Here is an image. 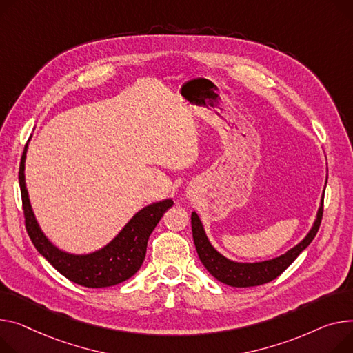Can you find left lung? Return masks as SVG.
Wrapping results in <instances>:
<instances>
[{
	"instance_id": "left-lung-1",
	"label": "left lung",
	"mask_w": 353,
	"mask_h": 353,
	"mask_svg": "<svg viewBox=\"0 0 353 353\" xmlns=\"http://www.w3.org/2000/svg\"><path fill=\"white\" fill-rule=\"evenodd\" d=\"M326 180H327V174H326ZM325 187H326V181H325ZM323 194L325 192H322L319 208L316 211L315 220L307 236H305L296 245L290 248L287 252L270 258V260L255 261V263L234 261V260H230V258H227L225 255H223L220 251H217V248L210 243L207 237L200 216L196 213V211H193L192 213L193 240H194V245H196L200 261L211 275H213L216 279H219L220 283L227 284L230 287L247 288V287H256V285L270 283V281L275 279L278 275L283 274L295 261V258L315 239L321 225V220H322Z\"/></svg>"
}]
</instances>
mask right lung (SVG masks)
I'll return each instance as SVG.
<instances>
[{"mask_svg":"<svg viewBox=\"0 0 353 353\" xmlns=\"http://www.w3.org/2000/svg\"><path fill=\"white\" fill-rule=\"evenodd\" d=\"M28 143L26 145L21 157L18 177L26 227L38 252L63 276L86 288L112 287L133 276L145 261L148 241L152 231L163 217L164 211H168L173 205V200L166 199L156 201L139 210L122 227V230L99 250L86 254L61 250L42 231L31 205L26 181Z\"/></svg>","mask_w":353,"mask_h":353,"instance_id":"right-lung-1","label":"right lung"}]
</instances>
